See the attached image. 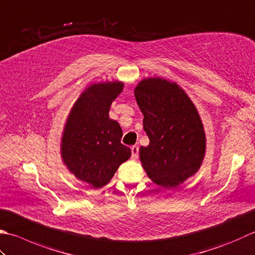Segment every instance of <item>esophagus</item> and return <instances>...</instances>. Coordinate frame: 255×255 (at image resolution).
Instances as JSON below:
<instances>
[{"label":"esophagus","mask_w":255,"mask_h":255,"mask_svg":"<svg viewBox=\"0 0 255 255\" xmlns=\"http://www.w3.org/2000/svg\"><path fill=\"white\" fill-rule=\"evenodd\" d=\"M138 153H139V148L137 146H132L131 147V158L133 160L138 159Z\"/></svg>","instance_id":"34e87169"}]
</instances>
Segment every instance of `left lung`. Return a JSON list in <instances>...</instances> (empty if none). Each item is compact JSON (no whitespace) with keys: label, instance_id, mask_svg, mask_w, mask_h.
Instances as JSON below:
<instances>
[{"label":"left lung","instance_id":"1","mask_svg":"<svg viewBox=\"0 0 255 255\" xmlns=\"http://www.w3.org/2000/svg\"><path fill=\"white\" fill-rule=\"evenodd\" d=\"M149 137L140 147L142 168L151 180L176 188L197 173L206 154V132L196 106L177 83L148 77L134 88Z\"/></svg>","mask_w":255,"mask_h":255}]
</instances>
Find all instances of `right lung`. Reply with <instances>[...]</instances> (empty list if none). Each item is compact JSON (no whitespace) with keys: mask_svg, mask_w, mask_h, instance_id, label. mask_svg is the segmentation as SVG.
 I'll return each instance as SVG.
<instances>
[{"mask_svg":"<svg viewBox=\"0 0 255 255\" xmlns=\"http://www.w3.org/2000/svg\"><path fill=\"white\" fill-rule=\"evenodd\" d=\"M119 81L85 88L68 114L61 140L65 166L78 180L102 188L112 180L131 150L121 142L122 127L109 118L112 103L123 92Z\"/></svg>","mask_w":255,"mask_h":255,"instance_id":"obj_1","label":"right lung"}]
</instances>
